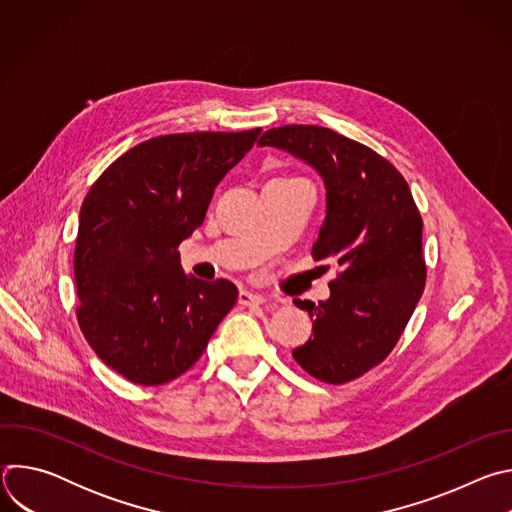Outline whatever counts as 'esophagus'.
<instances>
[{"mask_svg": "<svg viewBox=\"0 0 512 512\" xmlns=\"http://www.w3.org/2000/svg\"><path fill=\"white\" fill-rule=\"evenodd\" d=\"M267 298L263 294H255V291H249V289H241L239 291V304L241 306H259V304H265Z\"/></svg>", "mask_w": 512, "mask_h": 512, "instance_id": "1", "label": "esophagus"}]
</instances>
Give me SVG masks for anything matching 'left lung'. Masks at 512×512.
I'll use <instances>...</instances> for the list:
<instances>
[{
	"instance_id": "obj_1",
	"label": "left lung",
	"mask_w": 512,
	"mask_h": 512,
	"mask_svg": "<svg viewBox=\"0 0 512 512\" xmlns=\"http://www.w3.org/2000/svg\"><path fill=\"white\" fill-rule=\"evenodd\" d=\"M259 145L306 162L324 180L326 218L312 255L332 259L340 273L326 302L294 300L314 318L294 358L318 381L348 383L389 356L423 294L421 214L391 162L328 127H273Z\"/></svg>"
}]
</instances>
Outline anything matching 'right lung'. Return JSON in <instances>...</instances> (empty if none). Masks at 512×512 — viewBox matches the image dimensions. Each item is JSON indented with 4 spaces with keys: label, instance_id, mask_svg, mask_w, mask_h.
I'll use <instances>...</instances> for the list:
<instances>
[{
    "label": "right lung",
    "instance_id": "obj_1",
    "mask_svg": "<svg viewBox=\"0 0 512 512\" xmlns=\"http://www.w3.org/2000/svg\"><path fill=\"white\" fill-rule=\"evenodd\" d=\"M259 133L152 137L91 186L75 249L77 318L97 356L127 381L154 387L184 375L235 306V283L186 275L178 245Z\"/></svg>",
    "mask_w": 512,
    "mask_h": 512
}]
</instances>
